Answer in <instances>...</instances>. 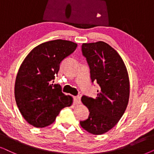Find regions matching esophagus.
I'll list each match as a JSON object with an SVG mask.
<instances>
[{"mask_svg": "<svg viewBox=\"0 0 154 154\" xmlns=\"http://www.w3.org/2000/svg\"><path fill=\"white\" fill-rule=\"evenodd\" d=\"M74 103L75 104H80L81 98L79 97V96H75V97H74Z\"/></svg>", "mask_w": 154, "mask_h": 154, "instance_id": "obj_1", "label": "esophagus"}]
</instances>
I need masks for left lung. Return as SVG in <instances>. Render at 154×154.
I'll list each match as a JSON object with an SVG mask.
<instances>
[{
	"label": "left lung",
	"mask_w": 154,
	"mask_h": 154,
	"mask_svg": "<svg viewBox=\"0 0 154 154\" xmlns=\"http://www.w3.org/2000/svg\"><path fill=\"white\" fill-rule=\"evenodd\" d=\"M83 56L90 68L91 82L100 86L95 98L83 96L82 101L89 116L80 121L88 132L99 135L118 123L125 111L130 97V80L126 66L118 53L103 42L83 44Z\"/></svg>",
	"instance_id": "8db88e82"
}]
</instances>
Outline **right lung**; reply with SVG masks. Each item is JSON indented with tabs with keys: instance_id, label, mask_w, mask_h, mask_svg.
<instances>
[{
	"instance_id": "add662e5",
	"label": "right lung",
	"mask_w": 154,
	"mask_h": 154,
	"mask_svg": "<svg viewBox=\"0 0 154 154\" xmlns=\"http://www.w3.org/2000/svg\"><path fill=\"white\" fill-rule=\"evenodd\" d=\"M70 41L57 39L36 46L20 65L15 85L16 103L22 116L35 128L50 125L73 98L53 85L60 64L77 48Z\"/></svg>"
}]
</instances>
